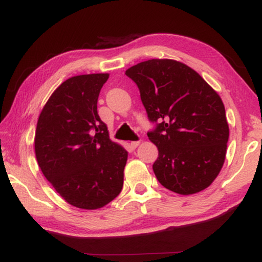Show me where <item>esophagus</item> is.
Here are the masks:
<instances>
[{"label":"esophagus","instance_id":"esophagus-1","mask_svg":"<svg viewBox=\"0 0 262 262\" xmlns=\"http://www.w3.org/2000/svg\"><path fill=\"white\" fill-rule=\"evenodd\" d=\"M139 143H140L139 140H137V142H131V144H130V145H131V147H132V148H136V147L138 146V145H139Z\"/></svg>","mask_w":262,"mask_h":262}]
</instances>
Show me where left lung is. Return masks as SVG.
Segmentation results:
<instances>
[{
  "instance_id": "left-lung-1",
  "label": "left lung",
  "mask_w": 262,
  "mask_h": 262,
  "mask_svg": "<svg viewBox=\"0 0 262 262\" xmlns=\"http://www.w3.org/2000/svg\"><path fill=\"white\" fill-rule=\"evenodd\" d=\"M138 86L148 139L158 147L154 172L172 192L193 194L210 186L223 167L228 124L219 95L190 67L148 59L125 71Z\"/></svg>"
}]
</instances>
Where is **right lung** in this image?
<instances>
[{
    "label": "right lung",
    "instance_id": "right-lung-1",
    "mask_svg": "<svg viewBox=\"0 0 262 262\" xmlns=\"http://www.w3.org/2000/svg\"><path fill=\"white\" fill-rule=\"evenodd\" d=\"M107 74L75 76L54 91L38 117L35 154L43 174L70 205L96 210L123 188L127 152L111 142L97 100Z\"/></svg>",
    "mask_w": 262,
    "mask_h": 262
}]
</instances>
